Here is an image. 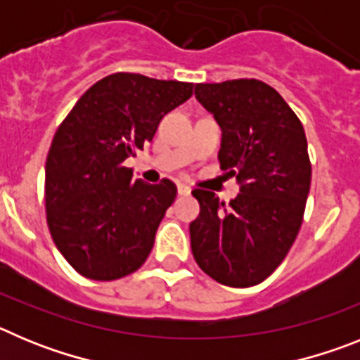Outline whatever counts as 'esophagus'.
Returning <instances> with one entry per match:
<instances>
[{
    "mask_svg": "<svg viewBox=\"0 0 360 360\" xmlns=\"http://www.w3.org/2000/svg\"><path fill=\"white\" fill-rule=\"evenodd\" d=\"M178 195H182V196H187L191 195V187L186 186V184H178Z\"/></svg>",
    "mask_w": 360,
    "mask_h": 360,
    "instance_id": "34e87169",
    "label": "esophagus"
}]
</instances>
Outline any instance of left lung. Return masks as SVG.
Wrapping results in <instances>:
<instances>
[{"label": "left lung", "mask_w": 360, "mask_h": 360, "mask_svg": "<svg viewBox=\"0 0 360 360\" xmlns=\"http://www.w3.org/2000/svg\"><path fill=\"white\" fill-rule=\"evenodd\" d=\"M195 95L221 128L219 165L240 195L225 205L211 191H193V256L221 285L252 287L278 269L301 229L311 178L303 124L257 79L196 84Z\"/></svg>", "instance_id": "left-lung-1"}]
</instances>
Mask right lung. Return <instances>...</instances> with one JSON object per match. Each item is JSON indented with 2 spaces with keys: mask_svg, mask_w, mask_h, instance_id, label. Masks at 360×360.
I'll use <instances>...</instances> for the list:
<instances>
[{
  "mask_svg": "<svg viewBox=\"0 0 360 360\" xmlns=\"http://www.w3.org/2000/svg\"><path fill=\"white\" fill-rule=\"evenodd\" d=\"M193 95V82L113 73L95 82L50 146L44 202L50 234L66 262L95 281L141 269L176 186L146 184L124 160L157 133L165 113Z\"/></svg>",
  "mask_w": 360,
  "mask_h": 360,
  "instance_id": "right-lung-1",
  "label": "right lung"
}]
</instances>
